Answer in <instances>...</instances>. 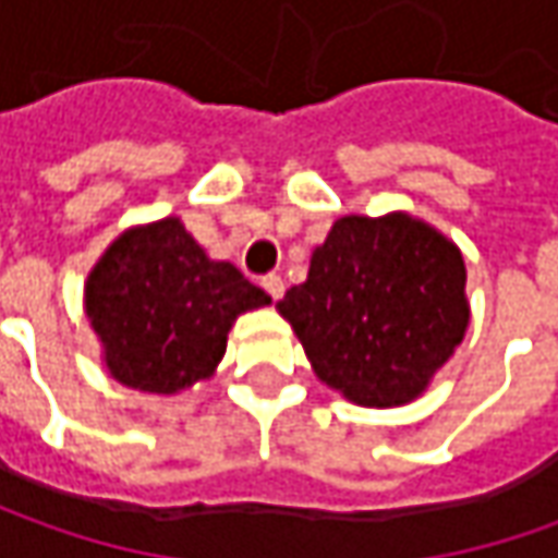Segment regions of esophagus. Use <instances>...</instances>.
Masks as SVG:
<instances>
[{
	"mask_svg": "<svg viewBox=\"0 0 558 558\" xmlns=\"http://www.w3.org/2000/svg\"><path fill=\"white\" fill-rule=\"evenodd\" d=\"M260 286H264V291H267L272 301H279V298L286 294V279H282V276H276V272L264 276V279H260Z\"/></svg>",
	"mask_w": 558,
	"mask_h": 558,
	"instance_id": "obj_1",
	"label": "esophagus"
}]
</instances>
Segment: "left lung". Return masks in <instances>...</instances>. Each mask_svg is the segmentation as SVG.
Returning a JSON list of instances; mask_svg holds the SVG:
<instances>
[{
    "label": "left lung",
    "mask_w": 558,
    "mask_h": 558,
    "mask_svg": "<svg viewBox=\"0 0 558 558\" xmlns=\"http://www.w3.org/2000/svg\"><path fill=\"white\" fill-rule=\"evenodd\" d=\"M313 373L356 407L416 400L469 329L465 260L440 229L391 210L341 217L307 282L276 304Z\"/></svg>",
    "instance_id": "left-lung-1"
}]
</instances>
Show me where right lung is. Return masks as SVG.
I'll list each match as a JSON object with an SVG mask.
<instances>
[{
  "label": "right lung",
  "instance_id": "1",
  "mask_svg": "<svg viewBox=\"0 0 558 558\" xmlns=\"http://www.w3.org/2000/svg\"><path fill=\"white\" fill-rule=\"evenodd\" d=\"M267 304V291L229 260H210L180 217L123 229L83 286L105 369L145 395H180L210 378L235 319Z\"/></svg>",
  "mask_w": 558,
  "mask_h": 558
}]
</instances>
